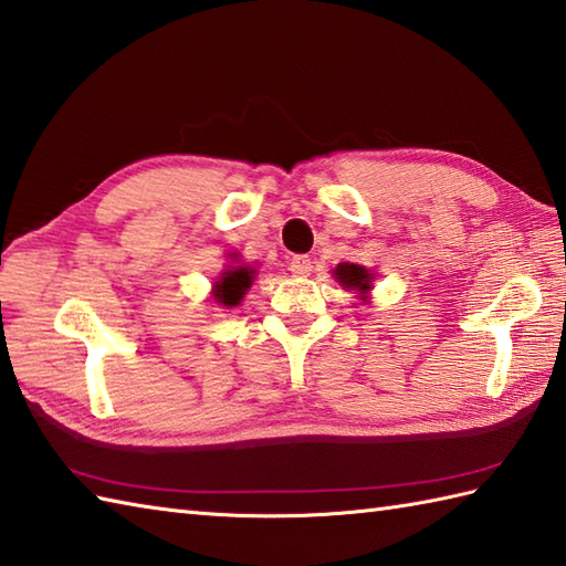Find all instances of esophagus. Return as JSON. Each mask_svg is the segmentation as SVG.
Segmentation results:
<instances>
[{"label": "esophagus", "mask_w": 566, "mask_h": 566, "mask_svg": "<svg viewBox=\"0 0 566 566\" xmlns=\"http://www.w3.org/2000/svg\"><path fill=\"white\" fill-rule=\"evenodd\" d=\"M290 272L294 276H308L311 272H314V260H311L308 255H294L290 262Z\"/></svg>", "instance_id": "esophagus-1"}]
</instances>
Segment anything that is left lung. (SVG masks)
<instances>
[{"label": "left lung", "instance_id": "8db88e82", "mask_svg": "<svg viewBox=\"0 0 566 566\" xmlns=\"http://www.w3.org/2000/svg\"><path fill=\"white\" fill-rule=\"evenodd\" d=\"M335 280H338L343 286H347V290L367 292L371 276H369V270L359 268V264L345 262V264H338V268H335Z\"/></svg>", "mask_w": 566, "mask_h": 566}]
</instances>
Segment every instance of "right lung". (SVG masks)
<instances>
[{"label":"right lung","instance_id":"1","mask_svg":"<svg viewBox=\"0 0 566 566\" xmlns=\"http://www.w3.org/2000/svg\"><path fill=\"white\" fill-rule=\"evenodd\" d=\"M252 272L250 268H233L223 272V276L219 282H216V298H219V304L223 306H235L240 304V298L250 290L252 284Z\"/></svg>","mask_w":566,"mask_h":566}]
</instances>
